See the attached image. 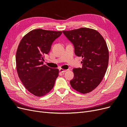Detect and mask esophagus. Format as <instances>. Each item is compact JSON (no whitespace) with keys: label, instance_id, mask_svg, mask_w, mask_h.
<instances>
[{"label":"esophagus","instance_id":"esophagus-1","mask_svg":"<svg viewBox=\"0 0 127 127\" xmlns=\"http://www.w3.org/2000/svg\"><path fill=\"white\" fill-rule=\"evenodd\" d=\"M59 71H60V72H61L64 73V72H66V71H67V70H64V69H62V68H60V69H59Z\"/></svg>","mask_w":127,"mask_h":127}]
</instances>
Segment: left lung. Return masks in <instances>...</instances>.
<instances>
[{"label": "left lung", "mask_w": 127, "mask_h": 127, "mask_svg": "<svg viewBox=\"0 0 127 127\" xmlns=\"http://www.w3.org/2000/svg\"><path fill=\"white\" fill-rule=\"evenodd\" d=\"M63 32L74 45L75 55L83 58L82 67L73 69L74 77L70 85L80 93H90L100 84L108 66L109 55L106 42L97 31L89 28Z\"/></svg>", "instance_id": "1"}]
</instances>
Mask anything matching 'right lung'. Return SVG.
<instances>
[{"instance_id":"obj_1","label":"right lung","mask_w":127,"mask_h":127,"mask_svg":"<svg viewBox=\"0 0 127 127\" xmlns=\"http://www.w3.org/2000/svg\"><path fill=\"white\" fill-rule=\"evenodd\" d=\"M61 34V31L33 30L22 38L18 45L16 55L18 77L28 91L36 96L48 93L58 77L59 70L43 64V58Z\"/></svg>"}]
</instances>
